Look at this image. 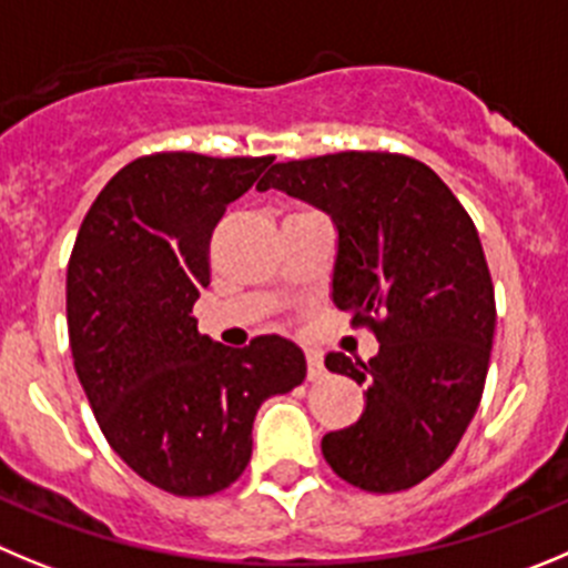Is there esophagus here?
Here are the masks:
<instances>
[{
  "mask_svg": "<svg viewBox=\"0 0 568 568\" xmlns=\"http://www.w3.org/2000/svg\"><path fill=\"white\" fill-rule=\"evenodd\" d=\"M308 358V381H320L325 375V362H322L320 353H305Z\"/></svg>",
  "mask_w": 568,
  "mask_h": 568,
  "instance_id": "obj_1",
  "label": "esophagus"
}]
</instances>
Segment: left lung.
<instances>
[{
  "mask_svg": "<svg viewBox=\"0 0 568 568\" xmlns=\"http://www.w3.org/2000/svg\"><path fill=\"white\" fill-rule=\"evenodd\" d=\"M277 187L327 212L338 232L333 302L367 325L378 356L327 353L331 373L364 384L362 417L322 437L349 485L397 493L432 476L479 409L496 331V296L479 232L417 159L342 151L274 164Z\"/></svg>",
  "mask_w": 568,
  "mask_h": 568,
  "instance_id": "obj_1",
  "label": "left lung"
}]
</instances>
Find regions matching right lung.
Returning <instances> with one entry per match:
<instances>
[{
	"mask_svg": "<svg viewBox=\"0 0 568 568\" xmlns=\"http://www.w3.org/2000/svg\"><path fill=\"white\" fill-rule=\"evenodd\" d=\"M274 156L151 153L89 206L67 268L75 373L100 432L134 474L173 496H212L252 459L260 404L305 381L294 342L232 349L201 336L210 237Z\"/></svg>",
	"mask_w": 568,
	"mask_h": 568,
	"instance_id": "right-lung-1",
	"label": "right lung"
}]
</instances>
